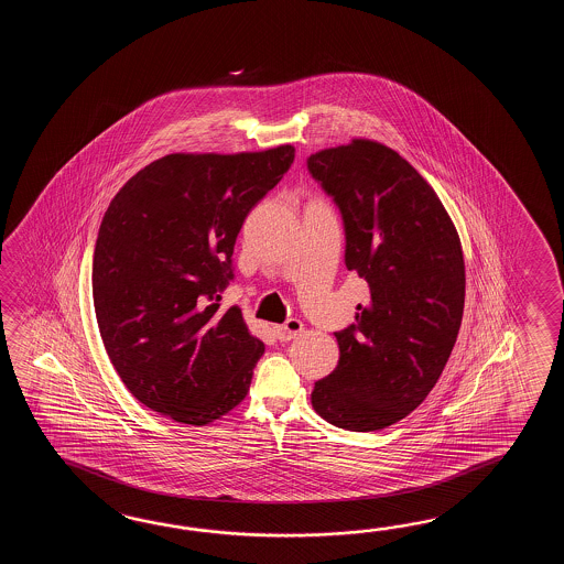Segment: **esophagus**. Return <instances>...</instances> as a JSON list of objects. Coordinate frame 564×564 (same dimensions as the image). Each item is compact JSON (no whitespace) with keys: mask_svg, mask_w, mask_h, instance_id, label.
Masks as SVG:
<instances>
[{"mask_svg":"<svg viewBox=\"0 0 564 564\" xmlns=\"http://www.w3.org/2000/svg\"><path fill=\"white\" fill-rule=\"evenodd\" d=\"M302 330H304V324L296 321V318H290V321H286L282 326H278L276 336L282 343H286V340L296 338Z\"/></svg>","mask_w":564,"mask_h":564,"instance_id":"obj_1","label":"esophagus"}]
</instances>
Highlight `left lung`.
Segmentation results:
<instances>
[{"instance_id": "left-lung-1", "label": "left lung", "mask_w": 564, "mask_h": 564, "mask_svg": "<svg viewBox=\"0 0 564 564\" xmlns=\"http://www.w3.org/2000/svg\"><path fill=\"white\" fill-rule=\"evenodd\" d=\"M345 224V264L369 284L357 323L335 333L340 359L312 408L336 427L377 432L430 395L456 345L466 265L432 185L393 149L355 139L308 156Z\"/></svg>"}]
</instances>
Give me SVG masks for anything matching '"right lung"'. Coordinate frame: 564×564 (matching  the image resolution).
Segmentation results:
<instances>
[{
    "label": "right lung",
    "instance_id": "right-lung-1",
    "mask_svg": "<svg viewBox=\"0 0 564 564\" xmlns=\"http://www.w3.org/2000/svg\"><path fill=\"white\" fill-rule=\"evenodd\" d=\"M292 161V144L173 153L108 205L93 258L96 323L122 383L147 408L205 425L248 395L264 343L219 300L243 219Z\"/></svg>",
    "mask_w": 564,
    "mask_h": 564
}]
</instances>
